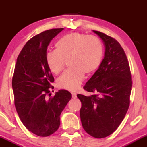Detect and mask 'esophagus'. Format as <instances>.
I'll use <instances>...</instances> for the list:
<instances>
[{
    "label": "esophagus",
    "instance_id": "1",
    "mask_svg": "<svg viewBox=\"0 0 147 147\" xmlns=\"http://www.w3.org/2000/svg\"><path fill=\"white\" fill-rule=\"evenodd\" d=\"M72 98L75 99L77 97V93L75 92H72Z\"/></svg>",
    "mask_w": 147,
    "mask_h": 147
}]
</instances>
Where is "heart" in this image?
<instances>
[{
	"label": "heart",
	"instance_id": "heart-1",
	"mask_svg": "<svg viewBox=\"0 0 147 147\" xmlns=\"http://www.w3.org/2000/svg\"><path fill=\"white\" fill-rule=\"evenodd\" d=\"M104 49L97 37L72 32L61 36L55 43V50L45 55V62L50 72L59 74L68 60L70 69L59 77L57 86L68 90L79 88L84 75H91L99 68Z\"/></svg>",
	"mask_w": 147,
	"mask_h": 147
}]
</instances>
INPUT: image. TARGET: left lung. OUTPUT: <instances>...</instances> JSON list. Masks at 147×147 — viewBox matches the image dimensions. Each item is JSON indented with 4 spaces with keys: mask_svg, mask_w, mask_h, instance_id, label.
<instances>
[{
    "mask_svg": "<svg viewBox=\"0 0 147 147\" xmlns=\"http://www.w3.org/2000/svg\"><path fill=\"white\" fill-rule=\"evenodd\" d=\"M105 45L99 68L84 88L93 93L78 94L80 118L86 133L96 138L107 137L117 129L129 107L132 80L129 61L120 44L112 37L93 30Z\"/></svg>",
    "mask_w": 147,
    "mask_h": 147,
    "instance_id": "1",
    "label": "left lung"
}]
</instances>
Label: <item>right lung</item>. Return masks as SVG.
Wrapping results in <instances>:
<instances>
[{"label": "right lung", "instance_id": "add662e5", "mask_svg": "<svg viewBox=\"0 0 147 147\" xmlns=\"http://www.w3.org/2000/svg\"><path fill=\"white\" fill-rule=\"evenodd\" d=\"M63 29H52L29 40L18 55L12 88L20 119L30 132L41 137L50 136L60 126V115L72 98L70 92L59 90L47 99L54 77L45 62L47 49L52 38Z\"/></svg>", "mask_w": 147, "mask_h": 147}]
</instances>
